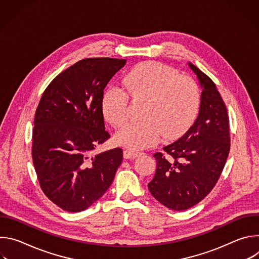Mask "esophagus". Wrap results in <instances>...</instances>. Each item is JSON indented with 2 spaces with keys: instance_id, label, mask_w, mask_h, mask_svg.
<instances>
[{
  "instance_id": "1",
  "label": "esophagus",
  "mask_w": 259,
  "mask_h": 259,
  "mask_svg": "<svg viewBox=\"0 0 259 259\" xmlns=\"http://www.w3.org/2000/svg\"><path fill=\"white\" fill-rule=\"evenodd\" d=\"M140 155H141V153L133 151V150H129V149L124 151V158L125 159H135Z\"/></svg>"
}]
</instances>
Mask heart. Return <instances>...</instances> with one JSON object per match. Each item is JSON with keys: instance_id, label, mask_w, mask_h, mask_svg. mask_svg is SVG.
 <instances>
[{"instance_id": "obj_1", "label": "heart", "mask_w": 259, "mask_h": 259, "mask_svg": "<svg viewBox=\"0 0 259 259\" xmlns=\"http://www.w3.org/2000/svg\"><path fill=\"white\" fill-rule=\"evenodd\" d=\"M123 86L135 100L144 101L139 122L120 130L116 141L132 150H141L157 143L161 136L172 140L186 132L195 121L200 106V91L188 76L159 62L135 65L124 77ZM104 118L116 128L128 120V96L113 87L102 99Z\"/></svg>"}]
</instances>
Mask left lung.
<instances>
[{
  "label": "left lung",
  "mask_w": 259,
  "mask_h": 259,
  "mask_svg": "<svg viewBox=\"0 0 259 259\" xmlns=\"http://www.w3.org/2000/svg\"><path fill=\"white\" fill-rule=\"evenodd\" d=\"M202 89L194 125L181 138L154 155L157 169L147 184L153 197L171 210H187L214 188L230 153V127L226 104L215 84L193 63Z\"/></svg>",
  "instance_id": "1"
}]
</instances>
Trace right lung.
<instances>
[{
    "mask_svg": "<svg viewBox=\"0 0 259 259\" xmlns=\"http://www.w3.org/2000/svg\"><path fill=\"white\" fill-rule=\"evenodd\" d=\"M125 59L86 58L63 70L35 110L32 162L44 194L67 212L89 208L112 184L123 161L117 149L92 155L108 137L103 90Z\"/></svg>",
    "mask_w": 259,
    "mask_h": 259,
    "instance_id": "1",
    "label": "right lung"
}]
</instances>
